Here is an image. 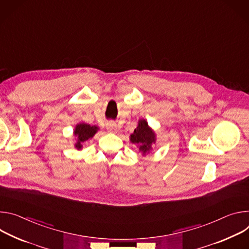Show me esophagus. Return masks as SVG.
I'll use <instances>...</instances> for the list:
<instances>
[{
	"mask_svg": "<svg viewBox=\"0 0 249 249\" xmlns=\"http://www.w3.org/2000/svg\"><path fill=\"white\" fill-rule=\"evenodd\" d=\"M107 129L109 131V132H117L118 131V126L115 123L113 122H108L107 124Z\"/></svg>",
	"mask_w": 249,
	"mask_h": 249,
	"instance_id": "obj_1",
	"label": "esophagus"
}]
</instances>
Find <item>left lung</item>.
Masks as SVG:
<instances>
[{
    "mask_svg": "<svg viewBox=\"0 0 249 249\" xmlns=\"http://www.w3.org/2000/svg\"><path fill=\"white\" fill-rule=\"evenodd\" d=\"M132 143L140 145V150L145 154L151 149V144L155 142V134L148 126V124L144 120H141L133 133L130 135Z\"/></svg>",
    "mask_w": 249,
    "mask_h": 249,
    "instance_id": "8db88e82",
    "label": "left lung"
}]
</instances>
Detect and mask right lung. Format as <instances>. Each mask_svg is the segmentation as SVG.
Returning <instances> with one entry per match:
<instances>
[{"mask_svg": "<svg viewBox=\"0 0 249 249\" xmlns=\"http://www.w3.org/2000/svg\"><path fill=\"white\" fill-rule=\"evenodd\" d=\"M98 127L95 125H90L87 124H79L76 125L74 134L77 137V143L75 144L76 148L80 149L82 147V143L88 141L97 132Z\"/></svg>", "mask_w": 249, "mask_h": 249, "instance_id": "add662e5", "label": "right lung"}]
</instances>
